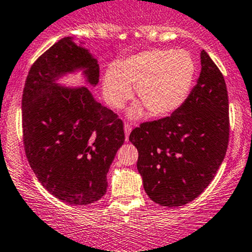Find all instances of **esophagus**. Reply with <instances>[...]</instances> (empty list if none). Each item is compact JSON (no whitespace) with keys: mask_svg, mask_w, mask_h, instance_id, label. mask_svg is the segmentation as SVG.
I'll return each instance as SVG.
<instances>
[{"mask_svg":"<svg viewBox=\"0 0 252 252\" xmlns=\"http://www.w3.org/2000/svg\"><path fill=\"white\" fill-rule=\"evenodd\" d=\"M124 129H125V137H126V140H128L129 133H131V131H132V126L129 125V124H125V125H124Z\"/></svg>","mask_w":252,"mask_h":252,"instance_id":"1","label":"esophagus"}]
</instances>
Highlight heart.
Wrapping results in <instances>:
<instances>
[{
  "mask_svg": "<svg viewBox=\"0 0 252 252\" xmlns=\"http://www.w3.org/2000/svg\"><path fill=\"white\" fill-rule=\"evenodd\" d=\"M196 71V61L188 50H143L120 60L116 67H109L102 91L109 107L121 109L132 97V85L151 115H169L188 99ZM143 105H133L128 115L142 116Z\"/></svg>",
  "mask_w": 252,
  "mask_h": 252,
  "instance_id": "b5f03b06",
  "label": "heart"
}]
</instances>
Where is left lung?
<instances>
[{
	"mask_svg": "<svg viewBox=\"0 0 252 252\" xmlns=\"http://www.w3.org/2000/svg\"><path fill=\"white\" fill-rule=\"evenodd\" d=\"M202 71L188 99L170 116L129 134L147 194L163 207L193 201L212 183L229 139L228 94L222 73L202 50Z\"/></svg>",
	"mask_w": 252,
	"mask_h": 252,
	"instance_id": "obj_1",
	"label": "left lung"
}]
</instances>
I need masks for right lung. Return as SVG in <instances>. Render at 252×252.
Instances as JSON below:
<instances>
[{
  "label": "right lung",
  "mask_w": 252,
  "mask_h": 252,
  "mask_svg": "<svg viewBox=\"0 0 252 252\" xmlns=\"http://www.w3.org/2000/svg\"><path fill=\"white\" fill-rule=\"evenodd\" d=\"M78 68L90 85L99 66L71 37L56 42L30 68L23 93V139L39 183L62 202L86 205L107 192V173L125 142L121 119L88 88L55 83Z\"/></svg>",
  "instance_id": "obj_1"
}]
</instances>
